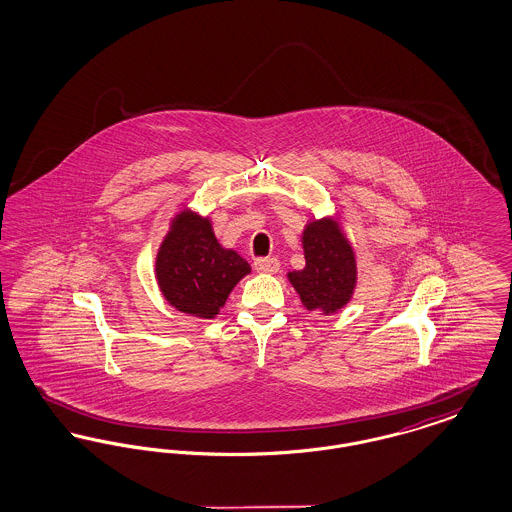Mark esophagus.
<instances>
[{"label":"esophagus","instance_id":"esophagus-1","mask_svg":"<svg viewBox=\"0 0 512 512\" xmlns=\"http://www.w3.org/2000/svg\"><path fill=\"white\" fill-rule=\"evenodd\" d=\"M253 267L257 272H265V274H276L278 270H280V263H278V259H257L255 263H253Z\"/></svg>","mask_w":512,"mask_h":512}]
</instances>
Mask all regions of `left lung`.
Here are the masks:
<instances>
[{
	"instance_id": "left-lung-1",
	"label": "left lung",
	"mask_w": 512,
	"mask_h": 512,
	"mask_svg": "<svg viewBox=\"0 0 512 512\" xmlns=\"http://www.w3.org/2000/svg\"><path fill=\"white\" fill-rule=\"evenodd\" d=\"M305 268L288 278L309 311L336 313L351 299L357 284L355 253L336 220L309 222L303 232Z\"/></svg>"
}]
</instances>
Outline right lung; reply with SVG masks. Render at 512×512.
<instances>
[{
	"instance_id": "add662e5",
	"label": "right lung",
	"mask_w": 512,
	"mask_h": 512,
	"mask_svg": "<svg viewBox=\"0 0 512 512\" xmlns=\"http://www.w3.org/2000/svg\"><path fill=\"white\" fill-rule=\"evenodd\" d=\"M251 272L236 251L217 242L211 222L182 211L157 253L155 274L165 299L192 317L213 318L234 286Z\"/></svg>"
}]
</instances>
